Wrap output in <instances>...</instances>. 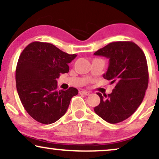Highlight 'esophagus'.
I'll return each mask as SVG.
<instances>
[{
    "label": "esophagus",
    "mask_w": 159,
    "mask_h": 159,
    "mask_svg": "<svg viewBox=\"0 0 159 159\" xmlns=\"http://www.w3.org/2000/svg\"><path fill=\"white\" fill-rule=\"evenodd\" d=\"M79 93L81 94H84V95H89V92H86L85 90H81V91H79Z\"/></svg>",
    "instance_id": "obj_1"
}]
</instances>
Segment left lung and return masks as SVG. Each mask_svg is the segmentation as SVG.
<instances>
[{"mask_svg":"<svg viewBox=\"0 0 159 159\" xmlns=\"http://www.w3.org/2000/svg\"><path fill=\"white\" fill-rule=\"evenodd\" d=\"M94 54L109 59L103 77L114 85L108 95L103 97L98 92L100 102L94 111L109 123L124 121L136 111L148 89L149 73L145 55L131 41L109 43Z\"/></svg>","mask_w":159,"mask_h":159,"instance_id":"left-lung-1","label":"left lung"}]
</instances>
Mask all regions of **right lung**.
Segmentation results:
<instances>
[{"label": "right lung", "instance_id": "add662e5", "mask_svg": "<svg viewBox=\"0 0 159 159\" xmlns=\"http://www.w3.org/2000/svg\"><path fill=\"white\" fill-rule=\"evenodd\" d=\"M76 56L42 42L30 43L21 53L16 67V86L24 108L36 121L45 125L57 121L78 94L74 87L57 89L56 81L61 73L69 72L68 64Z\"/></svg>", "mask_w": 159, "mask_h": 159}]
</instances>
